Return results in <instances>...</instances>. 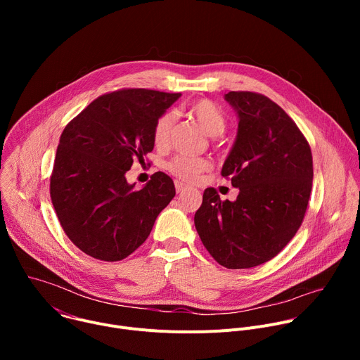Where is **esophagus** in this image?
I'll list each match as a JSON object with an SVG mask.
<instances>
[{"label": "esophagus", "instance_id": "34e87169", "mask_svg": "<svg viewBox=\"0 0 360 360\" xmlns=\"http://www.w3.org/2000/svg\"><path fill=\"white\" fill-rule=\"evenodd\" d=\"M175 189H176L178 193H181V192H184V191L186 189V185L182 184V182H179V181H175Z\"/></svg>", "mask_w": 360, "mask_h": 360}]
</instances>
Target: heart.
I'll return each instance as SVG.
<instances>
[{
    "label": "heart",
    "instance_id": "1",
    "mask_svg": "<svg viewBox=\"0 0 360 360\" xmlns=\"http://www.w3.org/2000/svg\"><path fill=\"white\" fill-rule=\"evenodd\" d=\"M188 114L199 124L210 136L221 135L226 128V117L222 110L210 99H199L188 107ZM174 118L169 112L161 114L152 128V139L157 148H165L169 143ZM211 164L205 158H192L178 155L167 164V169L185 182H193L198 176L208 171Z\"/></svg>",
    "mask_w": 360,
    "mask_h": 360
}]
</instances>
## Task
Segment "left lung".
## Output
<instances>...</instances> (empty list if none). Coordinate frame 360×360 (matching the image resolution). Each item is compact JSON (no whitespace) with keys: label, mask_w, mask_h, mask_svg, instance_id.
<instances>
[{"label":"left lung","mask_w":360,"mask_h":360,"mask_svg":"<svg viewBox=\"0 0 360 360\" xmlns=\"http://www.w3.org/2000/svg\"><path fill=\"white\" fill-rule=\"evenodd\" d=\"M225 99L239 124L221 174L239 195L221 200L215 188H207L193 221L219 265L248 269L275 258L300 228L314 161L297 125L272 99L249 91H231Z\"/></svg>","instance_id":"1"}]
</instances>
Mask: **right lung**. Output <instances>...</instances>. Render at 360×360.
<instances>
[{
    "label": "right lung",
    "mask_w": 360,
    "mask_h": 360,
    "mask_svg": "<svg viewBox=\"0 0 360 360\" xmlns=\"http://www.w3.org/2000/svg\"><path fill=\"white\" fill-rule=\"evenodd\" d=\"M179 96L145 88L104 94L63 131L51 200L67 236L92 258L125 259L175 196L174 181L164 172L153 174L139 191L125 174L153 149V124Z\"/></svg>",
    "instance_id": "1"
}]
</instances>
